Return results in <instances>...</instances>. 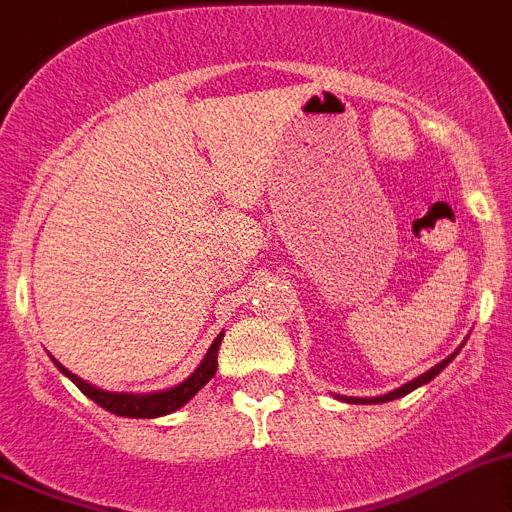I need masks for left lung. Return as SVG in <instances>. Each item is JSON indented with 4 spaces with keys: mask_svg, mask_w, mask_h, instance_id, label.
Returning <instances> with one entry per match:
<instances>
[{
    "mask_svg": "<svg viewBox=\"0 0 512 512\" xmlns=\"http://www.w3.org/2000/svg\"><path fill=\"white\" fill-rule=\"evenodd\" d=\"M456 352H458V349H456ZM456 352H453L451 357H445L443 362H438V365L427 370V373L419 375V378H414V381L406 383V386H401V388H396V391L386 393V396H375V399H347V401H357V404H383V401H393V399H399V396H406V393H409V391H414V388H419V386H425V383H430L432 378H435V375L443 373V368H445V365H448V362L453 360V357H456Z\"/></svg>",
    "mask_w": 512,
    "mask_h": 512,
    "instance_id": "8db88e82",
    "label": "left lung"
}]
</instances>
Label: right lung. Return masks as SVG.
<instances>
[{"instance_id": "obj_1", "label": "right lung", "mask_w": 512, "mask_h": 512, "mask_svg": "<svg viewBox=\"0 0 512 512\" xmlns=\"http://www.w3.org/2000/svg\"><path fill=\"white\" fill-rule=\"evenodd\" d=\"M220 342H222V334L214 339L212 347H209V352H207V357L202 360V365H199V368H196L194 373L186 378V381L178 383L176 388H168V391H160V393H108V391H100V388H95V386H90V383L80 381V378L69 373L67 368H61L56 360L54 362H56V368L67 375L69 381L80 388L87 399H93L95 404L103 406V409H108V412L119 414V417L150 419V417H163V414H170V412H176V409H181L186 401L194 399L196 393L202 391V388L207 386L209 381H212V375L217 373V349H220Z\"/></svg>"}]
</instances>
